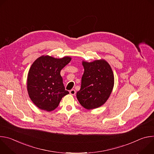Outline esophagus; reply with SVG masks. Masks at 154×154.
<instances>
[{"instance_id": "obj_1", "label": "esophagus", "mask_w": 154, "mask_h": 154, "mask_svg": "<svg viewBox=\"0 0 154 154\" xmlns=\"http://www.w3.org/2000/svg\"><path fill=\"white\" fill-rule=\"evenodd\" d=\"M69 93H70L71 95L74 96V95L75 94V90H70Z\"/></svg>"}]
</instances>
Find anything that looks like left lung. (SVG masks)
<instances>
[{
    "label": "left lung",
    "mask_w": 154,
    "mask_h": 154,
    "mask_svg": "<svg viewBox=\"0 0 154 154\" xmlns=\"http://www.w3.org/2000/svg\"><path fill=\"white\" fill-rule=\"evenodd\" d=\"M84 73L77 98L86 109L98 108L105 103L110 95L114 75L109 64L104 60L88 63L83 61Z\"/></svg>",
    "instance_id": "8db88e82"
}]
</instances>
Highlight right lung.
<instances>
[{
  "label": "right lung",
  "mask_w": 154,
  "mask_h": 154,
  "mask_svg": "<svg viewBox=\"0 0 154 154\" xmlns=\"http://www.w3.org/2000/svg\"><path fill=\"white\" fill-rule=\"evenodd\" d=\"M71 60L69 57L41 56L31 66L27 90L30 99L39 108L51 112L58 106L62 97L69 94L65 90L60 71Z\"/></svg>",
  "instance_id": "right-lung-1"
}]
</instances>
